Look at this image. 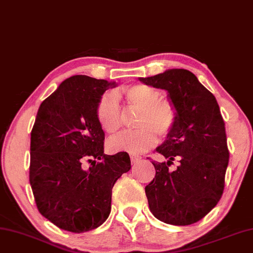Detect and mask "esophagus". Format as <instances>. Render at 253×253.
<instances>
[{
	"mask_svg": "<svg viewBox=\"0 0 253 253\" xmlns=\"http://www.w3.org/2000/svg\"><path fill=\"white\" fill-rule=\"evenodd\" d=\"M142 160L141 156L138 155H130V161H131V164H136L137 162H139Z\"/></svg>",
	"mask_w": 253,
	"mask_h": 253,
	"instance_id": "1",
	"label": "esophagus"
}]
</instances>
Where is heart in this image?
Segmentation results:
<instances>
[{
	"mask_svg": "<svg viewBox=\"0 0 253 253\" xmlns=\"http://www.w3.org/2000/svg\"><path fill=\"white\" fill-rule=\"evenodd\" d=\"M124 95L130 110L138 111L136 127L139 129L127 131L111 137L108 147L111 152H128L141 154L153 147L158 142V134L169 136L179 122V111L174 102L161 99L155 87L146 84H136L124 89ZM100 126L108 134H115L124 124V111L116 92L108 91L102 95L97 107Z\"/></svg>",
	"mask_w": 253,
	"mask_h": 253,
	"instance_id": "heart-1",
	"label": "heart"
}]
</instances>
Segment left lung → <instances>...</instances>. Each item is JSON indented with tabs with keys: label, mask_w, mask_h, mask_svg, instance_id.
<instances>
[{
	"label": "left lung",
	"mask_w": 253,
	"mask_h": 253,
	"mask_svg": "<svg viewBox=\"0 0 253 253\" xmlns=\"http://www.w3.org/2000/svg\"><path fill=\"white\" fill-rule=\"evenodd\" d=\"M139 81L167 90L179 111L177 127L155 150L167 161L152 162L155 178L145 187L150 211L161 222L190 225L217 205L225 186L230 152L218 103L188 70H168ZM174 159L179 166L171 171Z\"/></svg>",
	"instance_id": "8db88e82"
}]
</instances>
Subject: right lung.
Returning a JSON list of instances; mask_svg holds the SVG:
<instances>
[{
    "label": "right lung",
    "mask_w": 253,
    "mask_h": 253,
    "mask_svg": "<svg viewBox=\"0 0 253 253\" xmlns=\"http://www.w3.org/2000/svg\"><path fill=\"white\" fill-rule=\"evenodd\" d=\"M114 86L106 80L71 76L38 109L29 181L39 213L62 230L83 233L101 225L111 211L112 187L130 170L126 152L103 153L97 107Z\"/></svg>",
    "instance_id": "1"
}]
</instances>
